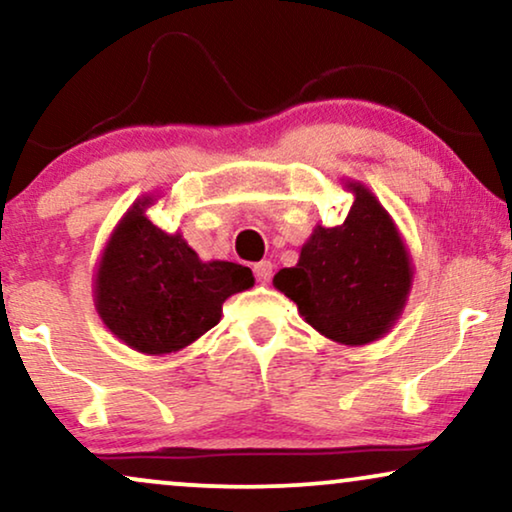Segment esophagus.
Wrapping results in <instances>:
<instances>
[{
    "instance_id": "1",
    "label": "esophagus",
    "mask_w": 512,
    "mask_h": 512,
    "mask_svg": "<svg viewBox=\"0 0 512 512\" xmlns=\"http://www.w3.org/2000/svg\"><path fill=\"white\" fill-rule=\"evenodd\" d=\"M252 271H255L257 281H260L262 285H267L271 281V274H274V264L267 262V260H262V262H257L255 267H252Z\"/></svg>"
}]
</instances>
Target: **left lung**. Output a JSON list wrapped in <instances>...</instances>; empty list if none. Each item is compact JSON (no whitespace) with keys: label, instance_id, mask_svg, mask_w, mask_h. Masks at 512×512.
Returning <instances> with one entry per match:
<instances>
[{"label":"left lung","instance_id":"obj_1","mask_svg":"<svg viewBox=\"0 0 512 512\" xmlns=\"http://www.w3.org/2000/svg\"><path fill=\"white\" fill-rule=\"evenodd\" d=\"M339 227L316 224L299 262L274 276V288L297 304L299 316L337 344L377 342L403 316L412 290L410 250L393 217L360 182Z\"/></svg>","mask_w":512,"mask_h":512}]
</instances>
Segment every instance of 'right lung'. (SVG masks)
Returning a JSON list of instances; mask_svg holds the SVG:
<instances>
[{"mask_svg":"<svg viewBox=\"0 0 512 512\" xmlns=\"http://www.w3.org/2000/svg\"><path fill=\"white\" fill-rule=\"evenodd\" d=\"M142 196L126 210L102 250L93 281L95 311L119 342L147 356L194 344L222 318L231 295L255 285L243 264L203 262L182 234L152 224Z\"/></svg>","mask_w":512,"mask_h":512,"instance_id":"right-lung-1","label":"right lung"}]
</instances>
